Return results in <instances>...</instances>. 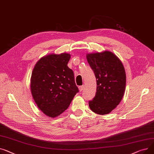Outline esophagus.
<instances>
[{
    "mask_svg": "<svg viewBox=\"0 0 154 154\" xmlns=\"http://www.w3.org/2000/svg\"><path fill=\"white\" fill-rule=\"evenodd\" d=\"M83 88H84V86H83H83H79V91H80V92L83 91Z\"/></svg>",
    "mask_w": 154,
    "mask_h": 154,
    "instance_id": "esophagus-1",
    "label": "esophagus"
}]
</instances>
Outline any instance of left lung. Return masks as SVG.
Returning a JSON list of instances; mask_svg holds the SVG:
<instances>
[{
    "label": "left lung",
    "mask_w": 154,
    "mask_h": 154,
    "mask_svg": "<svg viewBox=\"0 0 154 154\" xmlns=\"http://www.w3.org/2000/svg\"><path fill=\"white\" fill-rule=\"evenodd\" d=\"M86 58L97 83L96 95L89 101V106L97 114H109L119 105L124 94V67L119 58L109 51L89 53Z\"/></svg>",
    "instance_id": "8db88e82"
}]
</instances>
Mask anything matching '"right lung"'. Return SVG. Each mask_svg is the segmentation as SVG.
<instances>
[{
    "label": "right lung",
    "instance_id": "add662e5",
    "mask_svg": "<svg viewBox=\"0 0 154 154\" xmlns=\"http://www.w3.org/2000/svg\"><path fill=\"white\" fill-rule=\"evenodd\" d=\"M71 55L50 54L40 58L33 69L31 93L39 109L48 117L60 116L79 92L74 73L67 66Z\"/></svg>",
    "mask_w": 154,
    "mask_h": 154
}]
</instances>
